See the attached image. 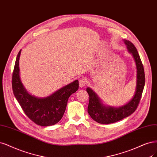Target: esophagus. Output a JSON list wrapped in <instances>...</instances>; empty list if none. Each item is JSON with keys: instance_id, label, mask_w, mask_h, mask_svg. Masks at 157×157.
I'll use <instances>...</instances> for the list:
<instances>
[{"instance_id": "34e87169", "label": "esophagus", "mask_w": 157, "mask_h": 157, "mask_svg": "<svg viewBox=\"0 0 157 157\" xmlns=\"http://www.w3.org/2000/svg\"><path fill=\"white\" fill-rule=\"evenodd\" d=\"M86 84V80L85 78H81L79 80V86L80 88H83Z\"/></svg>"}]
</instances>
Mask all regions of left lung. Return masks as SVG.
<instances>
[{
    "instance_id": "8db88e82",
    "label": "left lung",
    "mask_w": 157,
    "mask_h": 157,
    "mask_svg": "<svg viewBox=\"0 0 157 157\" xmlns=\"http://www.w3.org/2000/svg\"><path fill=\"white\" fill-rule=\"evenodd\" d=\"M125 44L128 51L132 53L136 63L137 82L136 92L133 98L127 104L119 108H113L105 106L92 90L90 88L86 89L90 96L88 107V113L94 120L101 124L113 123L129 116L136 110L141 99L145 82L143 64L136 48L132 43L130 41L125 40Z\"/></svg>"
}]
</instances>
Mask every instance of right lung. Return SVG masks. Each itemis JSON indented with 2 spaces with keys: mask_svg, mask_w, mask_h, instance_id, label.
Wrapping results in <instances>:
<instances>
[{
  "mask_svg": "<svg viewBox=\"0 0 157 157\" xmlns=\"http://www.w3.org/2000/svg\"><path fill=\"white\" fill-rule=\"evenodd\" d=\"M21 52V50L16 58L12 75V89L15 98L27 117L37 125L44 127L55 125L63 116L69 97L78 90V81L75 80L45 98L32 96L26 91L20 80Z\"/></svg>",
  "mask_w": 157,
  "mask_h": 157,
  "instance_id": "1",
  "label": "right lung"
}]
</instances>
